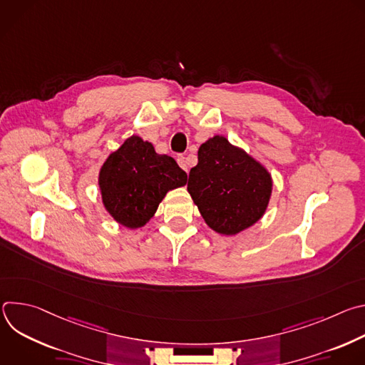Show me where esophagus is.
Instances as JSON below:
<instances>
[{"instance_id": "1", "label": "esophagus", "mask_w": 365, "mask_h": 365, "mask_svg": "<svg viewBox=\"0 0 365 365\" xmlns=\"http://www.w3.org/2000/svg\"><path fill=\"white\" fill-rule=\"evenodd\" d=\"M178 163H179V166H180L183 170L187 172V163H186V159L183 158V155H178Z\"/></svg>"}]
</instances>
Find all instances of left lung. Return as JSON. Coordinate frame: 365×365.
Wrapping results in <instances>:
<instances>
[{"label":"left lung","instance_id":"8db88e82","mask_svg":"<svg viewBox=\"0 0 365 365\" xmlns=\"http://www.w3.org/2000/svg\"><path fill=\"white\" fill-rule=\"evenodd\" d=\"M187 192L212 231L237 235L263 218L273 192L270 172L224 135L200 144Z\"/></svg>","mask_w":365,"mask_h":365}]
</instances>
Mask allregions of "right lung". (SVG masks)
<instances>
[{"instance_id": "obj_1", "label": "right lung", "mask_w": 365, "mask_h": 365, "mask_svg": "<svg viewBox=\"0 0 365 365\" xmlns=\"http://www.w3.org/2000/svg\"><path fill=\"white\" fill-rule=\"evenodd\" d=\"M187 175L173 158L158 154L140 135L128 137L101 166L102 205L120 225L137 230L155 214L169 190L185 186Z\"/></svg>"}]
</instances>
